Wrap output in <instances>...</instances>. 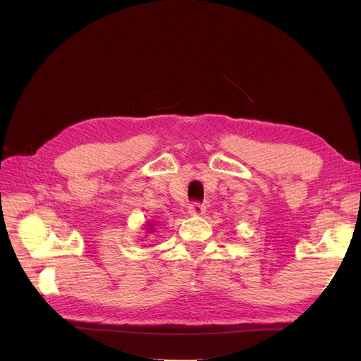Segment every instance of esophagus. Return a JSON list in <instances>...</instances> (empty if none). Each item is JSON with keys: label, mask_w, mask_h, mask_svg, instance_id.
<instances>
[{"label": "esophagus", "mask_w": 361, "mask_h": 361, "mask_svg": "<svg viewBox=\"0 0 361 361\" xmlns=\"http://www.w3.org/2000/svg\"><path fill=\"white\" fill-rule=\"evenodd\" d=\"M204 206L199 202H194L191 206H190V214L194 215V216H199V215H203L204 214Z\"/></svg>", "instance_id": "34e87169"}]
</instances>
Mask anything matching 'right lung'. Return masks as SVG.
I'll return each instance as SVG.
<instances>
[{
  "label": "right lung",
  "mask_w": 361,
  "mask_h": 361,
  "mask_svg": "<svg viewBox=\"0 0 361 361\" xmlns=\"http://www.w3.org/2000/svg\"><path fill=\"white\" fill-rule=\"evenodd\" d=\"M147 231H149V232H154V224H149V227H147Z\"/></svg>",
  "instance_id": "add662e5"
}]
</instances>
